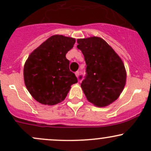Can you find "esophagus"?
Masks as SVG:
<instances>
[{
  "label": "esophagus",
  "instance_id": "esophagus-1",
  "mask_svg": "<svg viewBox=\"0 0 151 151\" xmlns=\"http://www.w3.org/2000/svg\"><path fill=\"white\" fill-rule=\"evenodd\" d=\"M75 75H76V77H77V78L79 77V72H78V71H77V72H75Z\"/></svg>",
  "mask_w": 151,
  "mask_h": 151
}]
</instances>
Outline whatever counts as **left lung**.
Instances as JSON below:
<instances>
[{
  "mask_svg": "<svg viewBox=\"0 0 151 151\" xmlns=\"http://www.w3.org/2000/svg\"><path fill=\"white\" fill-rule=\"evenodd\" d=\"M77 43L86 65L85 78L81 84L83 91L93 105L108 106L119 98L126 84L124 63L113 48L101 37L78 39Z\"/></svg>",
  "mask_w": 151,
  "mask_h": 151,
  "instance_id": "left-lung-1",
  "label": "left lung"
}]
</instances>
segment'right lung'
Listing matches in <instances>:
<instances>
[{"mask_svg":"<svg viewBox=\"0 0 151 151\" xmlns=\"http://www.w3.org/2000/svg\"><path fill=\"white\" fill-rule=\"evenodd\" d=\"M75 39L55 35L48 38L29 55L24 66V81L36 101L55 105L63 101L77 78L70 70L66 54Z\"/></svg>","mask_w":151,"mask_h":151,"instance_id":"right-lung-1","label":"right lung"}]
</instances>
